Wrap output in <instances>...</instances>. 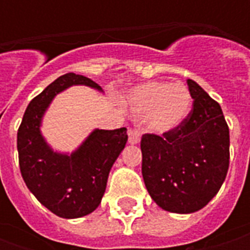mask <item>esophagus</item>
Masks as SVG:
<instances>
[{"mask_svg": "<svg viewBox=\"0 0 250 250\" xmlns=\"http://www.w3.org/2000/svg\"><path fill=\"white\" fill-rule=\"evenodd\" d=\"M128 136H129V143L130 145H138L140 142V130L136 129V128H130L129 130H128Z\"/></svg>", "mask_w": 250, "mask_h": 250, "instance_id": "1", "label": "esophagus"}]
</instances>
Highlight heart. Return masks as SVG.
I'll return each instance as SVG.
<instances>
[{
	"instance_id": "1",
	"label": "heart",
	"mask_w": 250,
	"mask_h": 250,
	"mask_svg": "<svg viewBox=\"0 0 250 250\" xmlns=\"http://www.w3.org/2000/svg\"><path fill=\"white\" fill-rule=\"evenodd\" d=\"M126 103L136 115H145L149 129L166 133L185 121L192 97L182 83L147 82L132 89Z\"/></svg>"
}]
</instances>
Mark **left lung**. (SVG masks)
Instances as JSON below:
<instances>
[{
    "mask_svg": "<svg viewBox=\"0 0 250 250\" xmlns=\"http://www.w3.org/2000/svg\"><path fill=\"white\" fill-rule=\"evenodd\" d=\"M192 110L177 129L140 140L142 175L163 210L188 214L216 196L229 166V129L220 104L188 79Z\"/></svg>",
    "mask_w": 250,
    "mask_h": 250,
    "instance_id": "obj_1",
    "label": "left lung"
}]
</instances>
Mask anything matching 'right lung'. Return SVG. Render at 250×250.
Listing matches in <instances>:
<instances>
[{
	"label": "right lung",
	"instance_id": "1",
	"mask_svg": "<svg viewBox=\"0 0 250 250\" xmlns=\"http://www.w3.org/2000/svg\"><path fill=\"white\" fill-rule=\"evenodd\" d=\"M73 84L101 90L91 79L65 73L29 103L18 129L19 168L26 187L51 213L79 218L94 211L105 192L108 174L124 150L126 128L94 129L72 154L54 151L44 140L40 125L55 94Z\"/></svg>",
	"mask_w": 250,
	"mask_h": 250
}]
</instances>
